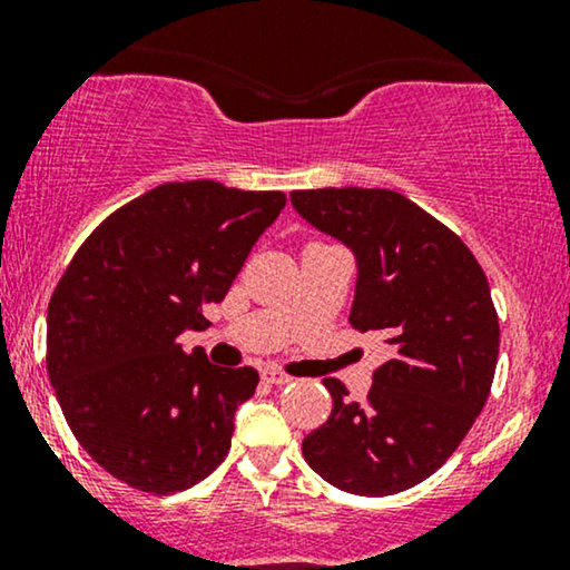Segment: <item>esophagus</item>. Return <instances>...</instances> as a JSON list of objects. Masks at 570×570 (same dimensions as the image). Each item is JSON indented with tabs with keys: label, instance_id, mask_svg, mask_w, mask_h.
<instances>
[{
	"label": "esophagus",
	"instance_id": "obj_1",
	"mask_svg": "<svg viewBox=\"0 0 570 570\" xmlns=\"http://www.w3.org/2000/svg\"><path fill=\"white\" fill-rule=\"evenodd\" d=\"M263 381L271 383V385H289L294 377L286 375V372H281V370L267 367V370H263Z\"/></svg>",
	"mask_w": 570,
	"mask_h": 570
}]
</instances>
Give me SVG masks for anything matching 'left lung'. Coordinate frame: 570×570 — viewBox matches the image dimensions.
Segmentation results:
<instances>
[{
    "instance_id": "obj_1",
    "label": "left lung",
    "mask_w": 570,
    "mask_h": 570,
    "mask_svg": "<svg viewBox=\"0 0 570 570\" xmlns=\"http://www.w3.org/2000/svg\"><path fill=\"white\" fill-rule=\"evenodd\" d=\"M292 206L353 248L351 326L394 345L364 404L326 377L332 415L305 436L303 455L345 493H402L455 453L488 402L501 332L485 271L448 225L394 189H294Z\"/></svg>"
}]
</instances>
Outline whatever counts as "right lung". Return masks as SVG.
I'll return each instance as SVG.
<instances>
[{"mask_svg":"<svg viewBox=\"0 0 570 570\" xmlns=\"http://www.w3.org/2000/svg\"><path fill=\"white\" fill-rule=\"evenodd\" d=\"M278 189L166 181L109 214L48 305V375L71 434L128 488L171 495L225 461L252 367H214L179 335L203 330L284 208Z\"/></svg>","mask_w":570,"mask_h":570,"instance_id":"add662e5","label":"right lung"}]
</instances>
